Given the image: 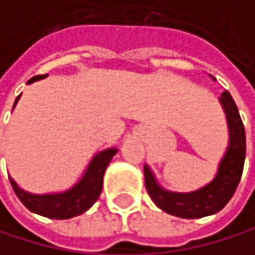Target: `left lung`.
Here are the masks:
<instances>
[{
  "label": "left lung",
  "mask_w": 255,
  "mask_h": 255,
  "mask_svg": "<svg viewBox=\"0 0 255 255\" xmlns=\"http://www.w3.org/2000/svg\"><path fill=\"white\" fill-rule=\"evenodd\" d=\"M220 103L224 109L229 128V146L218 165V173L212 182L190 193H176L162 188L155 176L144 165V185L154 204L163 212L179 218H202L220 212L234 196L242 179L246 137L239 109L229 92H223Z\"/></svg>",
  "instance_id": "8db88e82"
}]
</instances>
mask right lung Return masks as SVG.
I'll list each match as a JSON object with an SVG mask.
<instances>
[{
	"mask_svg": "<svg viewBox=\"0 0 255 255\" xmlns=\"http://www.w3.org/2000/svg\"><path fill=\"white\" fill-rule=\"evenodd\" d=\"M45 76H35L29 81V84L34 81H40ZM20 96H16V101ZM13 104V107H15ZM117 148H109L101 152H98L90 160L89 166L81 177L78 184H74L70 190L62 193H48V195H34L24 192L23 188L16 185L12 177H9L10 185L13 188L15 195L24 204L26 209L31 212L53 220H68L73 217H78L81 213L89 210L96 199L100 198L103 190V177L106 173L107 165L111 163L112 157L117 154Z\"/></svg>",
	"mask_w": 255,
	"mask_h": 255,
	"instance_id": "add662e5",
	"label": "right lung"
}]
</instances>
